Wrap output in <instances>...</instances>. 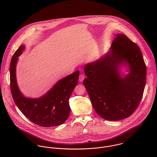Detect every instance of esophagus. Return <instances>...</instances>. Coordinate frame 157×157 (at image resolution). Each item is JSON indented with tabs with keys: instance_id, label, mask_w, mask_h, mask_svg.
Masks as SVG:
<instances>
[{
	"instance_id": "obj_1",
	"label": "esophagus",
	"mask_w": 157,
	"mask_h": 157,
	"mask_svg": "<svg viewBox=\"0 0 157 157\" xmlns=\"http://www.w3.org/2000/svg\"><path fill=\"white\" fill-rule=\"evenodd\" d=\"M85 79V75L84 74H80L79 76V82H82L83 81V80Z\"/></svg>"
}]
</instances>
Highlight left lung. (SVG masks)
<instances>
[{"label":"left lung","mask_w":157,"mask_h":157,"mask_svg":"<svg viewBox=\"0 0 157 157\" xmlns=\"http://www.w3.org/2000/svg\"><path fill=\"white\" fill-rule=\"evenodd\" d=\"M110 51L86 64L83 80L92 106L101 118L117 121L128 118L138 108L146 85V67L140 48L126 35H115ZM126 66L129 73L121 75Z\"/></svg>","instance_id":"1"}]
</instances>
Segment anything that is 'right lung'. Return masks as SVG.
Masks as SVG:
<instances>
[{
	"label": "right lung",
	"instance_id": "add662e5",
	"mask_svg": "<svg viewBox=\"0 0 157 157\" xmlns=\"http://www.w3.org/2000/svg\"><path fill=\"white\" fill-rule=\"evenodd\" d=\"M25 48L24 45L20 46L11 60L10 87L13 100L19 110L33 123L42 127L60 125L66 121L69 115V99L78 83L80 71L77 70L62 78L40 97H26L18 87L16 74L18 57Z\"/></svg>",
	"mask_w": 157,
	"mask_h": 157
}]
</instances>
